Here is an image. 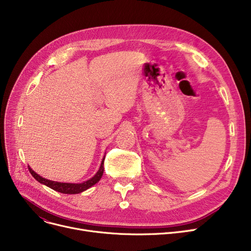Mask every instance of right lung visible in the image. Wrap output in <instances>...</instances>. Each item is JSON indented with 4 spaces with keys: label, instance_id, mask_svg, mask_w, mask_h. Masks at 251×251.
Here are the masks:
<instances>
[{
    "label": "right lung",
    "instance_id": "add662e5",
    "mask_svg": "<svg viewBox=\"0 0 251 251\" xmlns=\"http://www.w3.org/2000/svg\"><path fill=\"white\" fill-rule=\"evenodd\" d=\"M103 162H104V157L101 161V164H100V167L98 171V173L90 178L89 180L83 182V183H79V184H74V183H62V182H56V181H50V180H48V179H45L43 177H41L39 175H37L34 171H32L31 168L28 167L29 169V172L31 173V175L33 176V178L35 180H37L39 183L42 184H45V185H47L48 187L54 189L58 192H61V193H65V194H77V193H80V192H83L85 191L86 189L90 188L91 186H94L96 183H98L101 176H102V173H103Z\"/></svg>",
    "mask_w": 251,
    "mask_h": 251
}]
</instances>
